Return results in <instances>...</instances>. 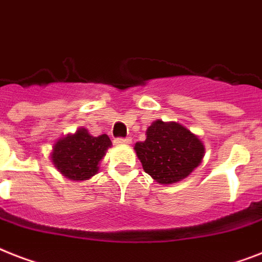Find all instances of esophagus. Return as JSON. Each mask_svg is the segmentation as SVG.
Listing matches in <instances>:
<instances>
[{"label": "esophagus", "mask_w": 262, "mask_h": 262, "mask_svg": "<svg viewBox=\"0 0 262 262\" xmlns=\"http://www.w3.org/2000/svg\"><path fill=\"white\" fill-rule=\"evenodd\" d=\"M132 141L130 137H117L114 138V144H129Z\"/></svg>", "instance_id": "34e87169"}]
</instances>
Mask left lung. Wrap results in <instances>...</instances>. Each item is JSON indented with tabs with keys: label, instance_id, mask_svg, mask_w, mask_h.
Listing matches in <instances>:
<instances>
[{
	"label": "left lung",
	"instance_id": "obj_1",
	"mask_svg": "<svg viewBox=\"0 0 262 262\" xmlns=\"http://www.w3.org/2000/svg\"><path fill=\"white\" fill-rule=\"evenodd\" d=\"M136 153L144 171L160 184H173L201 164L205 148L199 138L176 122L155 121L145 141L136 142Z\"/></svg>",
	"mask_w": 262,
	"mask_h": 262
}]
</instances>
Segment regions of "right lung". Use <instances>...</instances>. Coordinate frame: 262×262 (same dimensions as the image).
<instances>
[{
  "label": "right lung",
  "instance_id": "right-lung-1",
  "mask_svg": "<svg viewBox=\"0 0 262 262\" xmlns=\"http://www.w3.org/2000/svg\"><path fill=\"white\" fill-rule=\"evenodd\" d=\"M112 141L106 135L90 136L86 129L67 136L55 144L52 161L66 178L71 180H86L98 172V164L105 156Z\"/></svg>",
  "mask_w": 262,
  "mask_h": 262
}]
</instances>
